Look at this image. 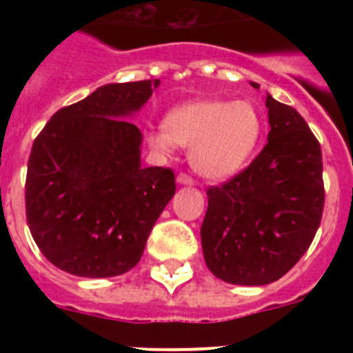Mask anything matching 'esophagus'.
<instances>
[{"label": "esophagus", "instance_id": "esophagus-1", "mask_svg": "<svg viewBox=\"0 0 353 353\" xmlns=\"http://www.w3.org/2000/svg\"><path fill=\"white\" fill-rule=\"evenodd\" d=\"M176 182H179L180 185H192V183H194V179H192L191 174L180 173L179 176H176Z\"/></svg>", "mask_w": 353, "mask_h": 353}]
</instances>
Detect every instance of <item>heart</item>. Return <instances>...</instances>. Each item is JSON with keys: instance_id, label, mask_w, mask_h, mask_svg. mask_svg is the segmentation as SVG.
Returning a JSON list of instances; mask_svg holds the SVG:
<instances>
[{"instance_id": "obj_1", "label": "heart", "mask_w": 353, "mask_h": 353, "mask_svg": "<svg viewBox=\"0 0 353 353\" xmlns=\"http://www.w3.org/2000/svg\"><path fill=\"white\" fill-rule=\"evenodd\" d=\"M263 121L249 101H194L174 108L164 130L150 134V145L170 154L174 145L192 148L191 162L210 180H228L248 164L260 141Z\"/></svg>"}]
</instances>
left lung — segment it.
<instances>
[{"label":"left lung","mask_w":353,"mask_h":353,"mask_svg":"<svg viewBox=\"0 0 353 353\" xmlns=\"http://www.w3.org/2000/svg\"><path fill=\"white\" fill-rule=\"evenodd\" d=\"M265 105L269 143L244 171L207 191L205 263L232 285L261 286L285 276L310 249L325 203L318 139L293 108L270 95Z\"/></svg>","instance_id":"left-lung-1"}]
</instances>
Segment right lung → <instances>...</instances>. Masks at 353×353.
<instances>
[{"label":"right lung","mask_w":353,"mask_h":353,"mask_svg":"<svg viewBox=\"0 0 353 353\" xmlns=\"http://www.w3.org/2000/svg\"><path fill=\"white\" fill-rule=\"evenodd\" d=\"M157 86L159 79L101 86L56 111L33 141L26 221L60 270L113 277L141 260L176 185L170 168H141V130L125 118Z\"/></svg>","instance_id":"1"}]
</instances>
